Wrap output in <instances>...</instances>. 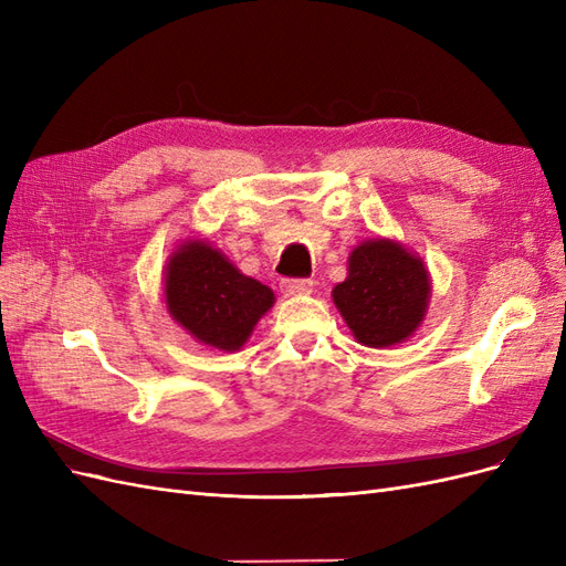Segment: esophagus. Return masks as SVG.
I'll use <instances>...</instances> for the list:
<instances>
[{
	"instance_id": "obj_1",
	"label": "esophagus",
	"mask_w": 566,
	"mask_h": 566,
	"mask_svg": "<svg viewBox=\"0 0 566 566\" xmlns=\"http://www.w3.org/2000/svg\"><path fill=\"white\" fill-rule=\"evenodd\" d=\"M312 287H314V281H310V279H285V281L281 283L283 295H287V297L312 293Z\"/></svg>"
}]
</instances>
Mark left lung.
Listing matches in <instances>:
<instances>
[{
  "instance_id": "1",
  "label": "left lung",
  "mask_w": 566,
  "mask_h": 566,
  "mask_svg": "<svg viewBox=\"0 0 566 566\" xmlns=\"http://www.w3.org/2000/svg\"><path fill=\"white\" fill-rule=\"evenodd\" d=\"M427 297L430 276L422 262L399 243L380 238L352 252L349 276L333 290L339 314L366 347H391L413 335Z\"/></svg>"
}]
</instances>
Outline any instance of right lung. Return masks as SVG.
I'll use <instances>...</instances> for the list:
<instances>
[{
  "mask_svg": "<svg viewBox=\"0 0 566 566\" xmlns=\"http://www.w3.org/2000/svg\"><path fill=\"white\" fill-rule=\"evenodd\" d=\"M165 302L169 314L200 342L241 349L254 323L273 304L271 287L243 276L208 243L181 245L167 264Z\"/></svg>",
  "mask_w": 566,
  "mask_h": 566,
  "instance_id": "obj_1",
  "label": "right lung"
}]
</instances>
